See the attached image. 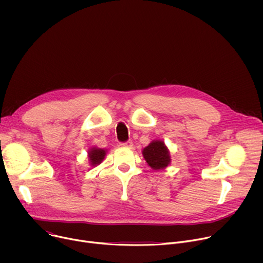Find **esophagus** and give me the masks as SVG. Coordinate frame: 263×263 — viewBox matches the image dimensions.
I'll use <instances>...</instances> for the list:
<instances>
[{"instance_id": "esophagus-1", "label": "esophagus", "mask_w": 263, "mask_h": 263, "mask_svg": "<svg viewBox=\"0 0 263 263\" xmlns=\"http://www.w3.org/2000/svg\"><path fill=\"white\" fill-rule=\"evenodd\" d=\"M132 140L131 139H129V140H127V141H125V142H121L120 143V145L121 146H123V147H131L132 146Z\"/></svg>"}]
</instances>
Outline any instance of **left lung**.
<instances>
[{
  "label": "left lung",
  "mask_w": 263,
  "mask_h": 263,
  "mask_svg": "<svg viewBox=\"0 0 263 263\" xmlns=\"http://www.w3.org/2000/svg\"><path fill=\"white\" fill-rule=\"evenodd\" d=\"M142 155L147 164L153 170H162L171 162L168 149L161 140H154L145 146Z\"/></svg>",
  "instance_id": "left-lung-1"
}]
</instances>
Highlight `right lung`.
Segmentation results:
<instances>
[{
    "instance_id": "right-lung-1",
    "label": "right lung",
    "mask_w": 263,
    "mask_h": 263,
    "mask_svg": "<svg viewBox=\"0 0 263 263\" xmlns=\"http://www.w3.org/2000/svg\"><path fill=\"white\" fill-rule=\"evenodd\" d=\"M106 151L103 148H98V147H92L89 151V160L91 165H97L100 164L103 159L105 158Z\"/></svg>"
}]
</instances>
